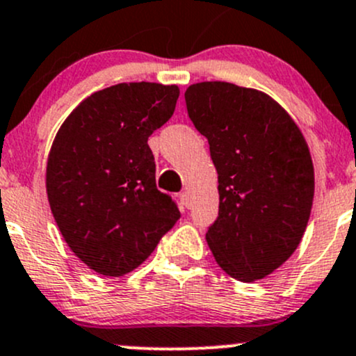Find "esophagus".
<instances>
[{"mask_svg": "<svg viewBox=\"0 0 356 356\" xmlns=\"http://www.w3.org/2000/svg\"><path fill=\"white\" fill-rule=\"evenodd\" d=\"M179 199H181L182 206H186V208H191V204H193V202H191V196L187 193L179 194Z\"/></svg>", "mask_w": 356, "mask_h": 356, "instance_id": "1", "label": "esophagus"}]
</instances>
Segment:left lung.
<instances>
[{"label":"left lung","mask_w":356,"mask_h":356,"mask_svg":"<svg viewBox=\"0 0 356 356\" xmlns=\"http://www.w3.org/2000/svg\"><path fill=\"white\" fill-rule=\"evenodd\" d=\"M187 115L209 143L220 209L206 240L233 279L267 277L298 248L314 196L309 148L272 97L232 83L186 91Z\"/></svg>","instance_id":"obj_1"}]
</instances>
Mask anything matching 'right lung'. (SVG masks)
I'll use <instances>...</instances> for the list:
<instances>
[{
	"label": "right lung",
	"instance_id": "1",
	"mask_svg": "<svg viewBox=\"0 0 356 356\" xmlns=\"http://www.w3.org/2000/svg\"><path fill=\"white\" fill-rule=\"evenodd\" d=\"M177 97V86H111L86 97L54 140L50 209L70 250L101 275L138 267L181 218L177 202L157 189L148 147Z\"/></svg>",
	"mask_w": 356,
	"mask_h": 356
}]
</instances>
